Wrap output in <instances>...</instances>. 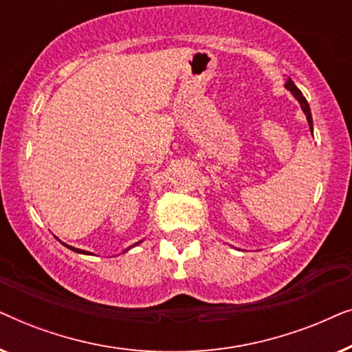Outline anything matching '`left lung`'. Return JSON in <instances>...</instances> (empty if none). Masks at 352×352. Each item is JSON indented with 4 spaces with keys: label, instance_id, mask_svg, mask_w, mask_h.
Masks as SVG:
<instances>
[{
    "label": "left lung",
    "instance_id": "8db88e82",
    "mask_svg": "<svg viewBox=\"0 0 352 352\" xmlns=\"http://www.w3.org/2000/svg\"><path fill=\"white\" fill-rule=\"evenodd\" d=\"M285 88H287L288 91H290V93L293 94V98H295V99L298 100V102H300L301 109H302V112H305V115H306L307 123H309V129H311V133H312V115H311V109H309V104H307L306 98H305V96H302L301 91L296 88L295 83H293V81H292V78H287Z\"/></svg>",
    "mask_w": 352,
    "mask_h": 352
}]
</instances>
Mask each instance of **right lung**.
<instances>
[{
    "label": "right lung",
    "instance_id": "obj_1",
    "mask_svg": "<svg viewBox=\"0 0 352 352\" xmlns=\"http://www.w3.org/2000/svg\"><path fill=\"white\" fill-rule=\"evenodd\" d=\"M141 242H142V240H141ZM141 242H138V243H141ZM138 243H134V245H138ZM64 245H65V243H64ZM134 245H133V247H134ZM65 247H67V248H70L72 252H75V253H81V254H91V253H88V252H85V250H80V248L70 247V245H65ZM129 248H131V247H129ZM129 248H128V250H129ZM128 250H126V252H128Z\"/></svg>",
    "mask_w": 352,
    "mask_h": 352
}]
</instances>
